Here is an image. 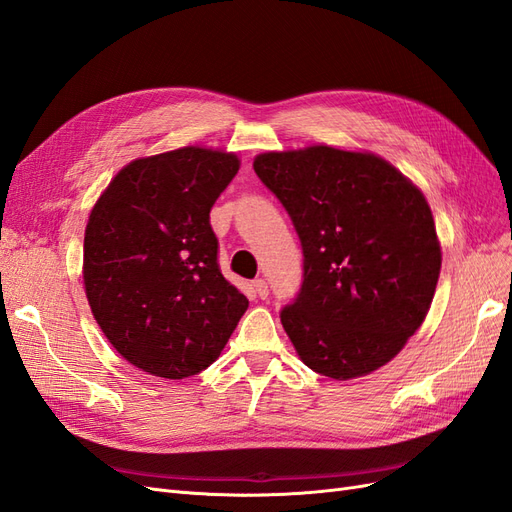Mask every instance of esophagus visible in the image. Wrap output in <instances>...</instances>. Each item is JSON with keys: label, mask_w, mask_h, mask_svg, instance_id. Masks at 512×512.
I'll use <instances>...</instances> for the list:
<instances>
[{"label": "esophagus", "mask_w": 512, "mask_h": 512, "mask_svg": "<svg viewBox=\"0 0 512 512\" xmlns=\"http://www.w3.org/2000/svg\"><path fill=\"white\" fill-rule=\"evenodd\" d=\"M252 286H254V292L258 294L260 299H267L269 297V286H267L265 280H254Z\"/></svg>", "instance_id": "esophagus-1"}]
</instances>
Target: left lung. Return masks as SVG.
Masks as SVG:
<instances>
[{
  "mask_svg": "<svg viewBox=\"0 0 512 512\" xmlns=\"http://www.w3.org/2000/svg\"><path fill=\"white\" fill-rule=\"evenodd\" d=\"M303 247V284L282 309L301 361L335 380L389 363L421 327L442 267L423 192L374 153L314 145L254 160Z\"/></svg>",
  "mask_w": 512,
  "mask_h": 512,
  "instance_id": "8db88e82",
  "label": "left lung"
}]
</instances>
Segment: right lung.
I'll list each match as a JSON object with an SVG mask.
<instances>
[{"instance_id":"add662e5","label":"right lung","mask_w":512,"mask_h":512,"mask_svg":"<svg viewBox=\"0 0 512 512\" xmlns=\"http://www.w3.org/2000/svg\"><path fill=\"white\" fill-rule=\"evenodd\" d=\"M235 153L181 147L123 166L89 213L87 301L113 348L151 376L181 380L218 359L245 294L218 265L209 213Z\"/></svg>"}]
</instances>
